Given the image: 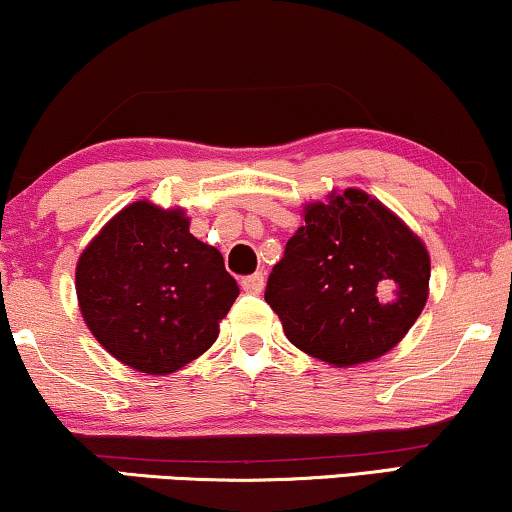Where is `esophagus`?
Listing matches in <instances>:
<instances>
[{"instance_id":"34e87169","label":"esophagus","mask_w":512,"mask_h":512,"mask_svg":"<svg viewBox=\"0 0 512 512\" xmlns=\"http://www.w3.org/2000/svg\"><path fill=\"white\" fill-rule=\"evenodd\" d=\"M263 284H265L263 272H254V275H249V277L242 279V289L247 291V293H261L263 291Z\"/></svg>"}]
</instances>
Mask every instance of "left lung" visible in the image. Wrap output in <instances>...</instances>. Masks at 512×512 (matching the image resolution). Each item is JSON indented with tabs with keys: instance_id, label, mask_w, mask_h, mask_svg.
I'll list each match as a JSON object with an SVG mask.
<instances>
[{
	"instance_id": "obj_1",
	"label": "left lung",
	"mask_w": 512,
	"mask_h": 512,
	"mask_svg": "<svg viewBox=\"0 0 512 512\" xmlns=\"http://www.w3.org/2000/svg\"><path fill=\"white\" fill-rule=\"evenodd\" d=\"M265 289L286 338L335 368L401 342L429 298L431 256L415 230L361 188L303 207Z\"/></svg>"
}]
</instances>
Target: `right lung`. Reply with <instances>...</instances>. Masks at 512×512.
Wrapping results in <instances>:
<instances>
[{"label":"right lung","instance_id":"add662e5","mask_svg":"<svg viewBox=\"0 0 512 512\" xmlns=\"http://www.w3.org/2000/svg\"><path fill=\"white\" fill-rule=\"evenodd\" d=\"M188 228L186 209L130 202L76 263L88 331L137 373L170 375L205 354L240 296L221 251Z\"/></svg>","mask_w":512,"mask_h":512}]
</instances>
